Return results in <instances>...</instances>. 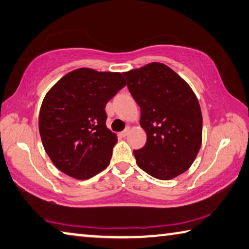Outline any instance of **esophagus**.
I'll use <instances>...</instances> for the list:
<instances>
[{
  "mask_svg": "<svg viewBox=\"0 0 249 249\" xmlns=\"http://www.w3.org/2000/svg\"><path fill=\"white\" fill-rule=\"evenodd\" d=\"M130 132V129L129 128H127L125 130H124V131L122 132H120V136L122 137V138H124V137H127L128 136V133Z\"/></svg>",
  "mask_w": 249,
  "mask_h": 249,
  "instance_id": "esophagus-1",
  "label": "esophagus"
}]
</instances>
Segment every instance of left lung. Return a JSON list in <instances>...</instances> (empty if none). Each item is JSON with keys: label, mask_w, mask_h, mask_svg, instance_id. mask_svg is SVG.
Listing matches in <instances>:
<instances>
[{"label": "left lung", "mask_w": 249, "mask_h": 249, "mask_svg": "<svg viewBox=\"0 0 249 249\" xmlns=\"http://www.w3.org/2000/svg\"><path fill=\"white\" fill-rule=\"evenodd\" d=\"M140 106L146 143L133 154L138 166L160 180L185 173L202 143V113L188 83L164 63L152 62L124 73Z\"/></svg>", "instance_id": "8db88e82"}]
</instances>
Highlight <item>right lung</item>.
Returning <instances> with one entry per match:
<instances>
[{"instance_id":"right-lung-1","label":"right lung","mask_w":249,"mask_h":249,"mask_svg":"<svg viewBox=\"0 0 249 249\" xmlns=\"http://www.w3.org/2000/svg\"><path fill=\"white\" fill-rule=\"evenodd\" d=\"M125 84L119 72L80 68L48 90L39 112V133L59 171L85 180L108 166L118 140L106 125L105 107Z\"/></svg>"}]
</instances>
